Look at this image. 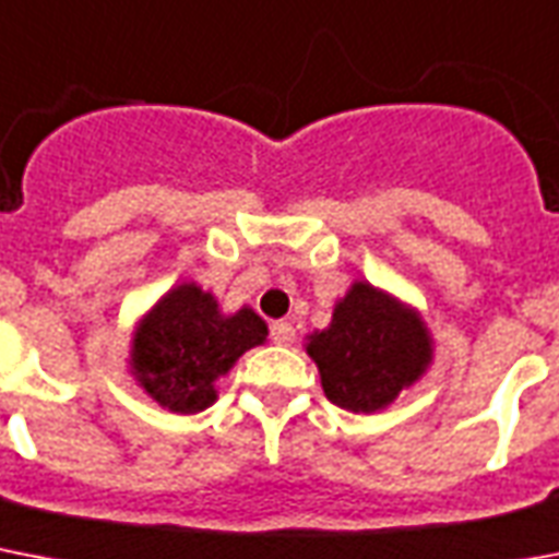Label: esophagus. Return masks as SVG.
<instances>
[{
  "mask_svg": "<svg viewBox=\"0 0 559 559\" xmlns=\"http://www.w3.org/2000/svg\"><path fill=\"white\" fill-rule=\"evenodd\" d=\"M271 341H274L276 346H288V343H294V325L285 323V320H276V323L271 325Z\"/></svg>",
  "mask_w": 559,
  "mask_h": 559,
  "instance_id": "obj_1",
  "label": "esophagus"
}]
</instances>
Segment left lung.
<instances>
[{
  "label": "left lung",
  "mask_w": 559,
  "mask_h": 559,
  "mask_svg": "<svg viewBox=\"0 0 559 559\" xmlns=\"http://www.w3.org/2000/svg\"><path fill=\"white\" fill-rule=\"evenodd\" d=\"M325 399L349 413H378L432 364L421 314L369 283H355L334 306L332 323L308 334Z\"/></svg>",
  "instance_id": "left-lung-1"
}]
</instances>
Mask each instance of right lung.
<instances>
[{"label":"right lung","mask_w":559,"mask_h":559,"mask_svg":"<svg viewBox=\"0 0 559 559\" xmlns=\"http://www.w3.org/2000/svg\"><path fill=\"white\" fill-rule=\"evenodd\" d=\"M265 337V320L253 308L222 314L213 294L181 283L141 317L129 366L146 395L164 409L193 415L216 401L213 383Z\"/></svg>","instance_id":"right-lung-1"}]
</instances>
